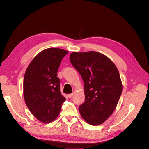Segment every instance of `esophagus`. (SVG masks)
<instances>
[{
    "instance_id": "obj_1",
    "label": "esophagus",
    "mask_w": 149,
    "mask_h": 149,
    "mask_svg": "<svg viewBox=\"0 0 149 149\" xmlns=\"http://www.w3.org/2000/svg\"><path fill=\"white\" fill-rule=\"evenodd\" d=\"M73 96H74V94H73V93L70 94H68V97H69V98H71V97H73Z\"/></svg>"
}]
</instances>
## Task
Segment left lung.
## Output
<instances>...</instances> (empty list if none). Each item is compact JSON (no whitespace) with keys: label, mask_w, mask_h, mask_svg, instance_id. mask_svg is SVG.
Here are the masks:
<instances>
[{"label":"left lung","mask_w":149,"mask_h":149,"mask_svg":"<svg viewBox=\"0 0 149 149\" xmlns=\"http://www.w3.org/2000/svg\"><path fill=\"white\" fill-rule=\"evenodd\" d=\"M70 60L84 83L79 113L90 125H100L113 113L123 91L119 71L109 58L96 52H73Z\"/></svg>","instance_id":"left-lung-1"}]
</instances>
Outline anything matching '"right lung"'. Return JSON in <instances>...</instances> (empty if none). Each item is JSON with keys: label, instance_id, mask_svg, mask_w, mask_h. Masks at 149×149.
Returning <instances> with one entry per match:
<instances>
[{"label": "right lung", "instance_id": "1", "mask_svg": "<svg viewBox=\"0 0 149 149\" xmlns=\"http://www.w3.org/2000/svg\"><path fill=\"white\" fill-rule=\"evenodd\" d=\"M68 51L49 48L40 52L30 62L24 79V97L36 118L49 123L59 115L66 98L60 92L57 72Z\"/></svg>", "mask_w": 149, "mask_h": 149}]
</instances>
